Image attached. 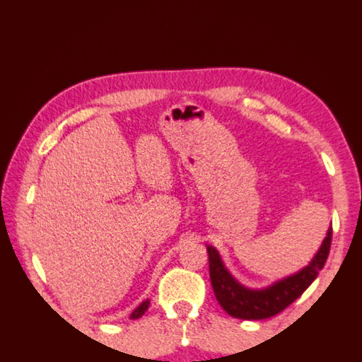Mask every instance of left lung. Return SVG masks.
<instances>
[{"mask_svg":"<svg viewBox=\"0 0 362 362\" xmlns=\"http://www.w3.org/2000/svg\"><path fill=\"white\" fill-rule=\"evenodd\" d=\"M331 237L332 228L328 229L320 250L308 267L260 290L247 288L240 284L224 267L219 252L214 246H207L210 281L219 306L230 317L242 318V320H264V318L282 313L296 298H300L304 290L315 281L318 272L328 259Z\"/></svg>","mask_w":362,"mask_h":362,"instance_id":"left-lung-1","label":"left lung"}]
</instances>
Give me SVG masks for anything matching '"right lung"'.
<instances>
[{"label": "right lung", "instance_id": "obj_1", "mask_svg": "<svg viewBox=\"0 0 362 362\" xmlns=\"http://www.w3.org/2000/svg\"><path fill=\"white\" fill-rule=\"evenodd\" d=\"M148 304H151V301H148V300H146V301L141 303L139 306H138L136 309H134L133 313H132V315H130L132 320H134V318H139V317H143V315H144V313H146V310L148 309Z\"/></svg>", "mask_w": 362, "mask_h": 362}]
</instances>
